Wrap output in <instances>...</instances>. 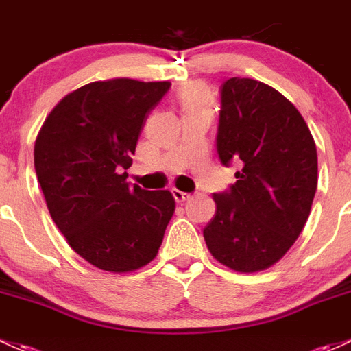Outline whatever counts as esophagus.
<instances>
[{"label": "esophagus", "mask_w": 351, "mask_h": 351, "mask_svg": "<svg viewBox=\"0 0 351 351\" xmlns=\"http://www.w3.org/2000/svg\"><path fill=\"white\" fill-rule=\"evenodd\" d=\"M171 193H173V196H175V199H176V202H178V203H184L188 198H190V193H184V191L176 190V188H173Z\"/></svg>", "instance_id": "obj_1"}]
</instances>
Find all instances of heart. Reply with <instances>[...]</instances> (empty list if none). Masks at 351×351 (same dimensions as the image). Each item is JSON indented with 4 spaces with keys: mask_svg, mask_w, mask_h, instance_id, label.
Listing matches in <instances>:
<instances>
[{
    "mask_svg": "<svg viewBox=\"0 0 351 351\" xmlns=\"http://www.w3.org/2000/svg\"><path fill=\"white\" fill-rule=\"evenodd\" d=\"M178 101L180 106H182L183 114L198 110H211V106H213V98H211L210 90L202 83H193L184 86L180 91Z\"/></svg>",
    "mask_w": 351,
    "mask_h": 351,
    "instance_id": "b5f03b06",
    "label": "heart"
}]
</instances>
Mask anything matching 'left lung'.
I'll list each match as a JSON object with an SVG mask.
<instances>
[{"label":"left lung","instance_id":"1","mask_svg":"<svg viewBox=\"0 0 351 351\" xmlns=\"http://www.w3.org/2000/svg\"><path fill=\"white\" fill-rule=\"evenodd\" d=\"M219 160L241 165L237 183L213 195L203 230L211 256L238 273L280 261L305 228L318 183L317 145L293 103L253 78L221 84Z\"/></svg>","mask_w":351,"mask_h":351}]
</instances>
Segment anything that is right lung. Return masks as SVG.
<instances>
[{
    "label": "right lung",
    "mask_w": 351,
    "mask_h": 351,
    "mask_svg": "<svg viewBox=\"0 0 351 351\" xmlns=\"http://www.w3.org/2000/svg\"><path fill=\"white\" fill-rule=\"evenodd\" d=\"M169 82L88 83L53 108L34 141L46 206L66 243L93 267L130 273L158 255L175 213L168 190L126 183L145 118Z\"/></svg>",
    "instance_id": "right-lung-1"
}]
</instances>
